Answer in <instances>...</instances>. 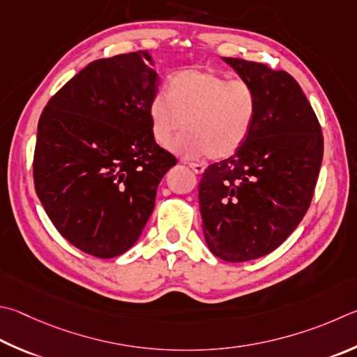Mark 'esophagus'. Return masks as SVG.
Instances as JSON below:
<instances>
[{
	"label": "esophagus",
	"mask_w": 357,
	"mask_h": 357,
	"mask_svg": "<svg viewBox=\"0 0 357 357\" xmlns=\"http://www.w3.org/2000/svg\"><path fill=\"white\" fill-rule=\"evenodd\" d=\"M189 167L192 168V170L193 172H195L197 174H201V173H203L204 172V165L203 164H195V162H190V164H189Z\"/></svg>",
	"instance_id": "esophagus-1"
}]
</instances>
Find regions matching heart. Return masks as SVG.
Instances as JSON below:
<instances>
[{
    "label": "heart",
    "instance_id": "b5f03b06",
    "mask_svg": "<svg viewBox=\"0 0 357 357\" xmlns=\"http://www.w3.org/2000/svg\"><path fill=\"white\" fill-rule=\"evenodd\" d=\"M151 132L160 146L174 140L173 151L187 159H225L241 150L257 115V95L248 81L217 71L185 68L168 79V95L156 93L148 107Z\"/></svg>",
    "mask_w": 357,
    "mask_h": 357
}]
</instances>
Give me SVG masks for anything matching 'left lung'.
Returning a JSON list of instances; mask_svg holds the SVG:
<instances>
[{
  "instance_id": "1",
  "label": "left lung",
  "mask_w": 357,
  "mask_h": 357,
  "mask_svg": "<svg viewBox=\"0 0 357 357\" xmlns=\"http://www.w3.org/2000/svg\"><path fill=\"white\" fill-rule=\"evenodd\" d=\"M257 95L250 137L231 158L209 165L199 181L206 243L226 262L276 250L307 212L323 159L312 106L287 71L223 57Z\"/></svg>"
}]
</instances>
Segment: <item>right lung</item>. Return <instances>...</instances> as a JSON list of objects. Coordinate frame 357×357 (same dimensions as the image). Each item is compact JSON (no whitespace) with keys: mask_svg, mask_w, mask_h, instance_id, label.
Here are the masks:
<instances>
[{"mask_svg":"<svg viewBox=\"0 0 357 357\" xmlns=\"http://www.w3.org/2000/svg\"><path fill=\"white\" fill-rule=\"evenodd\" d=\"M148 51L90 62L48 101L37 126L34 185L63 238L101 259L139 241L176 158L148 114L159 76Z\"/></svg>","mask_w":357,"mask_h":357,"instance_id":"add662e5","label":"right lung"}]
</instances>
